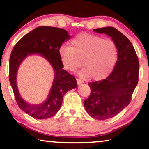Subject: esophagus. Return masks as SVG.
Wrapping results in <instances>:
<instances>
[{"instance_id": "obj_1", "label": "esophagus", "mask_w": 149, "mask_h": 149, "mask_svg": "<svg viewBox=\"0 0 149 149\" xmlns=\"http://www.w3.org/2000/svg\"><path fill=\"white\" fill-rule=\"evenodd\" d=\"M77 84L80 85V84H82V83H83V81L81 80V79H77Z\"/></svg>"}]
</instances>
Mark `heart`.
Instances as JSON below:
<instances>
[{
	"label": "heart",
	"mask_w": 149,
	"mask_h": 149,
	"mask_svg": "<svg viewBox=\"0 0 149 149\" xmlns=\"http://www.w3.org/2000/svg\"><path fill=\"white\" fill-rule=\"evenodd\" d=\"M59 56L63 68L73 72L82 65L79 72L83 78L91 77L100 80L109 76L117 58V48L110 39H103L93 34L83 33L71 40V47L62 45Z\"/></svg>",
	"instance_id": "heart-1"
}]
</instances>
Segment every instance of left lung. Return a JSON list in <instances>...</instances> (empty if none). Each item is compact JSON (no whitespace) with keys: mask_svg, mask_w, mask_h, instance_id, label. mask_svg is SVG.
<instances>
[{"mask_svg":"<svg viewBox=\"0 0 149 149\" xmlns=\"http://www.w3.org/2000/svg\"><path fill=\"white\" fill-rule=\"evenodd\" d=\"M97 33L110 36L117 48V61L106 79L89 83L91 93L84 100L85 110L91 117L99 120L115 117L131 101L138 82L139 62L129 39L113 27L94 29Z\"/></svg>","mask_w":149,"mask_h":149,"instance_id":"1","label":"left lung"}]
</instances>
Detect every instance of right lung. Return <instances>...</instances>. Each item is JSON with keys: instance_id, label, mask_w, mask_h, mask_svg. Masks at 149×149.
<instances>
[{"instance_id": "add662e5", "label": "right lung", "mask_w": 149, "mask_h": 149, "mask_svg": "<svg viewBox=\"0 0 149 149\" xmlns=\"http://www.w3.org/2000/svg\"><path fill=\"white\" fill-rule=\"evenodd\" d=\"M71 38L64 29L39 26L28 32L18 41L9 59V81L18 106L26 114L37 119H45L58 113L67 91L76 88V79L63 69L59 49L65 40ZM38 54L50 63L54 71V78L50 93L43 103L31 105L22 98L18 90L17 74L21 62L28 55Z\"/></svg>"}]
</instances>
